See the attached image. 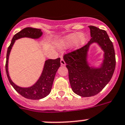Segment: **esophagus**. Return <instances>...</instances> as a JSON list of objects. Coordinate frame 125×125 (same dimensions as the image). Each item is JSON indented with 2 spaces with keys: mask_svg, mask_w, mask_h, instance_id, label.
Instances as JSON below:
<instances>
[{
  "mask_svg": "<svg viewBox=\"0 0 125 125\" xmlns=\"http://www.w3.org/2000/svg\"><path fill=\"white\" fill-rule=\"evenodd\" d=\"M60 63H61V65H65V62L64 61V60H63V57H61Z\"/></svg>",
  "mask_w": 125,
  "mask_h": 125,
  "instance_id": "1",
  "label": "esophagus"
}]
</instances>
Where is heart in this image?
Wrapping results in <instances>:
<instances>
[{"label":"heart","instance_id":"1","mask_svg":"<svg viewBox=\"0 0 125 125\" xmlns=\"http://www.w3.org/2000/svg\"><path fill=\"white\" fill-rule=\"evenodd\" d=\"M86 36L85 34H80L79 33H74L68 35L65 38V43L67 44H72L76 42L78 45H82L85 43Z\"/></svg>","mask_w":125,"mask_h":125}]
</instances>
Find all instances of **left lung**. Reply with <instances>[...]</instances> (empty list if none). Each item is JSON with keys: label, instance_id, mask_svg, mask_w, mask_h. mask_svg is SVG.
Wrapping results in <instances>:
<instances>
[{"label": "left lung", "instance_id": "obj_1", "mask_svg": "<svg viewBox=\"0 0 125 125\" xmlns=\"http://www.w3.org/2000/svg\"><path fill=\"white\" fill-rule=\"evenodd\" d=\"M89 27L92 37L90 41L63 56L72 90L82 97H91L98 94L110 82L115 67L113 43L106 32L95 26ZM94 42L98 43L105 52L103 64L99 69L90 68L86 61L89 46Z\"/></svg>", "mask_w": 125, "mask_h": 125}]
</instances>
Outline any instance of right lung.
<instances>
[{
	"label": "right lung",
	"mask_w": 125,
	"mask_h": 125,
	"mask_svg": "<svg viewBox=\"0 0 125 125\" xmlns=\"http://www.w3.org/2000/svg\"><path fill=\"white\" fill-rule=\"evenodd\" d=\"M42 33L40 29L26 27L15 34L13 37L11 44L8 47L6 56V71L8 80L13 87L18 93L24 98L29 99H40L45 98V96L49 94L51 91L56 71L60 66V58H56L55 60L49 59L45 61V65L43 68L41 76L38 82L34 85L29 88H22L16 85L10 79L8 71V58L10 55V51L12 46L15 43L16 40L22 37H29L32 38H38L42 36Z\"/></svg>",
	"instance_id": "1"
}]
</instances>
